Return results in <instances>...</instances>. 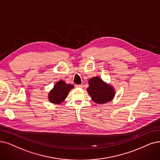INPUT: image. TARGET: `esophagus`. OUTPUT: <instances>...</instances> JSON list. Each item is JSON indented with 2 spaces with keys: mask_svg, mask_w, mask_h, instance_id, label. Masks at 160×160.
Masks as SVG:
<instances>
[{
  "mask_svg": "<svg viewBox=\"0 0 160 160\" xmlns=\"http://www.w3.org/2000/svg\"><path fill=\"white\" fill-rule=\"evenodd\" d=\"M75 87L76 88H82V85H76Z\"/></svg>",
  "mask_w": 160,
  "mask_h": 160,
  "instance_id": "obj_1",
  "label": "esophagus"
}]
</instances>
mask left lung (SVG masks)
Returning <instances> with one entry per match:
<instances>
[{
  "label": "left lung",
  "instance_id": "1",
  "mask_svg": "<svg viewBox=\"0 0 160 160\" xmlns=\"http://www.w3.org/2000/svg\"><path fill=\"white\" fill-rule=\"evenodd\" d=\"M88 84L87 90L96 103L104 104L113 98L115 92L113 87L105 83L98 77L91 79Z\"/></svg>",
  "mask_w": 160,
  "mask_h": 160
}]
</instances>
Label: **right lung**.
<instances>
[{"label":"right lung","instance_id":"add662e5","mask_svg":"<svg viewBox=\"0 0 160 160\" xmlns=\"http://www.w3.org/2000/svg\"><path fill=\"white\" fill-rule=\"evenodd\" d=\"M73 88V85H68L63 81H58L49 94V100L52 103L60 104L61 102L67 97L69 91Z\"/></svg>","mask_w":160,"mask_h":160}]
</instances>
